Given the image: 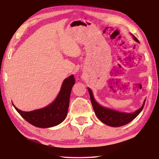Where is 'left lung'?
<instances>
[{"label":"left lung","mask_w":159,"mask_h":159,"mask_svg":"<svg viewBox=\"0 0 159 159\" xmlns=\"http://www.w3.org/2000/svg\"><path fill=\"white\" fill-rule=\"evenodd\" d=\"M133 36L134 41L139 42L138 39L135 36H133ZM88 90L90 94L91 103H92L93 109L95 111L97 117L102 123H104V124L111 126V127H120V126L128 124V123L132 121L142 111V110L144 106L145 101H146V99H145L143 104H142V106L140 108L133 113L120 112L101 106L94 99L92 90L90 88H88Z\"/></svg>","instance_id":"8db88e82"}]
</instances>
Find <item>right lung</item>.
Wrapping results in <instances>:
<instances>
[{
  "label": "right lung",
  "instance_id": "1",
  "mask_svg": "<svg viewBox=\"0 0 159 159\" xmlns=\"http://www.w3.org/2000/svg\"><path fill=\"white\" fill-rule=\"evenodd\" d=\"M75 83L74 75L64 80L61 90L52 103L44 108L31 111H22L14 106L17 111L26 121L38 128H50L60 124L65 118L68 112L69 99L71 89Z\"/></svg>",
  "mask_w": 159,
  "mask_h": 159
}]
</instances>
